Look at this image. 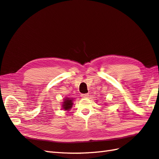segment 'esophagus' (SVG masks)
Masks as SVG:
<instances>
[{
    "mask_svg": "<svg viewBox=\"0 0 159 159\" xmlns=\"http://www.w3.org/2000/svg\"><path fill=\"white\" fill-rule=\"evenodd\" d=\"M80 96H81V98H89V94L88 93H82L81 95H80Z\"/></svg>",
    "mask_w": 159,
    "mask_h": 159,
    "instance_id": "1",
    "label": "esophagus"
}]
</instances>
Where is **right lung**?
<instances>
[{"instance_id":"obj_1","label":"right lung","mask_w":159,"mask_h":159,"mask_svg":"<svg viewBox=\"0 0 159 159\" xmlns=\"http://www.w3.org/2000/svg\"><path fill=\"white\" fill-rule=\"evenodd\" d=\"M73 101L74 98L69 97H66L63 99L62 104H61V107L62 109L65 111H70L72 109V105H73Z\"/></svg>"}]
</instances>
